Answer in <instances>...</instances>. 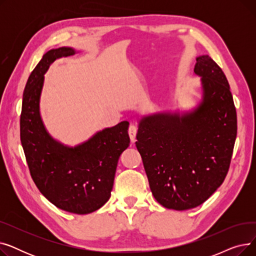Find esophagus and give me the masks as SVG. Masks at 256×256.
Wrapping results in <instances>:
<instances>
[{
  "label": "esophagus",
  "instance_id": "1",
  "mask_svg": "<svg viewBox=\"0 0 256 256\" xmlns=\"http://www.w3.org/2000/svg\"><path fill=\"white\" fill-rule=\"evenodd\" d=\"M128 135L130 138L132 142H135L136 141V135H137V128L136 126L130 124V128H128Z\"/></svg>",
  "mask_w": 256,
  "mask_h": 256
}]
</instances>
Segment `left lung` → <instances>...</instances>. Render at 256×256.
<instances>
[{
  "label": "left lung",
  "instance_id": "1",
  "mask_svg": "<svg viewBox=\"0 0 256 256\" xmlns=\"http://www.w3.org/2000/svg\"><path fill=\"white\" fill-rule=\"evenodd\" d=\"M200 100L189 110L138 116L137 150L152 193L169 210L204 204L225 180L236 138L230 84L208 55L196 58Z\"/></svg>",
  "mask_w": 256,
  "mask_h": 256
}]
</instances>
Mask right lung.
<instances>
[{
    "label": "right lung",
    "instance_id": "right-lung-1",
    "mask_svg": "<svg viewBox=\"0 0 256 256\" xmlns=\"http://www.w3.org/2000/svg\"><path fill=\"white\" fill-rule=\"evenodd\" d=\"M76 52L70 46L50 50L31 72L22 96L20 141L42 194L58 208L86 214L100 208L111 196L118 160L130 146V124L121 121L74 146L48 132L40 114L44 74L57 59Z\"/></svg>",
    "mask_w": 256,
    "mask_h": 256
}]
</instances>
